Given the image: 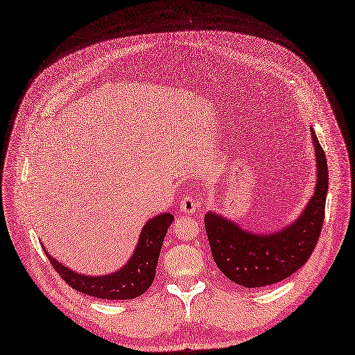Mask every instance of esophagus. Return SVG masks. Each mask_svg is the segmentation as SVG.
<instances>
[{"label": "esophagus", "mask_w": 355, "mask_h": 355, "mask_svg": "<svg viewBox=\"0 0 355 355\" xmlns=\"http://www.w3.org/2000/svg\"><path fill=\"white\" fill-rule=\"evenodd\" d=\"M198 208V200L192 196H187L180 200V211L184 214H193Z\"/></svg>", "instance_id": "obj_1"}]
</instances>
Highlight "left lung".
I'll list each match as a JSON object with an SVG mask.
<instances>
[{"label": "left lung", "mask_w": 355, "mask_h": 355, "mask_svg": "<svg viewBox=\"0 0 355 355\" xmlns=\"http://www.w3.org/2000/svg\"><path fill=\"white\" fill-rule=\"evenodd\" d=\"M316 150L318 182L312 199L293 224L273 234L243 231L214 212L205 215V230L214 261L234 283L263 288L288 279L313 252L325 218L328 166L322 147L312 130Z\"/></svg>", "instance_id": "8db88e82"}]
</instances>
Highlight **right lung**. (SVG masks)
Masks as SVG:
<instances>
[{
  "label": "right lung",
  "mask_w": 355,
  "mask_h": 355,
  "mask_svg": "<svg viewBox=\"0 0 355 355\" xmlns=\"http://www.w3.org/2000/svg\"><path fill=\"white\" fill-rule=\"evenodd\" d=\"M172 223L173 215L167 212L151 218L140 234L137 248L130 261L118 272L107 276L94 277L75 273L73 270L62 266L52 256H49L46 250L44 252L50 264L72 289L98 299H134L141 296L153 283L164 235Z\"/></svg>",
  "instance_id": "right-lung-1"
}]
</instances>
